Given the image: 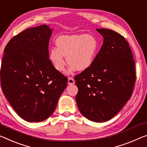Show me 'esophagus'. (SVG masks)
<instances>
[{
	"mask_svg": "<svg viewBox=\"0 0 147 147\" xmlns=\"http://www.w3.org/2000/svg\"><path fill=\"white\" fill-rule=\"evenodd\" d=\"M68 84H74V80L72 77L68 78Z\"/></svg>",
	"mask_w": 147,
	"mask_h": 147,
	"instance_id": "34e87169",
	"label": "esophagus"
}]
</instances>
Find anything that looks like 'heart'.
I'll return each instance as SVG.
<instances>
[{
	"instance_id": "b5f03b06",
	"label": "heart",
	"mask_w": 147,
	"mask_h": 147,
	"mask_svg": "<svg viewBox=\"0 0 147 147\" xmlns=\"http://www.w3.org/2000/svg\"><path fill=\"white\" fill-rule=\"evenodd\" d=\"M56 48L49 52V59L54 68L64 71L67 61L71 71L89 69L94 63L98 49V42L91 34L61 35L55 40Z\"/></svg>"
}]
</instances>
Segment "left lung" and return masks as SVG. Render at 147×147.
<instances>
[{
	"instance_id": "obj_1",
	"label": "left lung",
	"mask_w": 147,
	"mask_h": 147,
	"mask_svg": "<svg viewBox=\"0 0 147 147\" xmlns=\"http://www.w3.org/2000/svg\"><path fill=\"white\" fill-rule=\"evenodd\" d=\"M103 44L89 69L74 77L76 101L81 114L95 122H106L131 96L136 82L135 61L124 37L113 30L96 29Z\"/></svg>"
}]
</instances>
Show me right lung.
I'll return each mask as SVG.
<instances>
[{"label": "right lung", "mask_w": 147, "mask_h": 147, "mask_svg": "<svg viewBox=\"0 0 147 147\" xmlns=\"http://www.w3.org/2000/svg\"><path fill=\"white\" fill-rule=\"evenodd\" d=\"M52 33L46 25L29 28L13 36L4 50L2 90L18 115L29 122L52 115L68 82L49 59Z\"/></svg>", "instance_id": "right-lung-1"}]
</instances>
